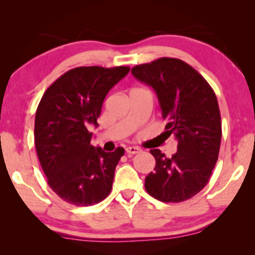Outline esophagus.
Returning a JSON list of instances; mask_svg holds the SVG:
<instances>
[{
  "mask_svg": "<svg viewBox=\"0 0 255 255\" xmlns=\"http://www.w3.org/2000/svg\"><path fill=\"white\" fill-rule=\"evenodd\" d=\"M141 151V149H138L137 146H128L126 148V152L129 153V155H135V153H138Z\"/></svg>",
  "mask_w": 255,
  "mask_h": 255,
  "instance_id": "obj_1",
  "label": "esophagus"
}]
</instances>
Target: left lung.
<instances>
[{"label":"left lung","instance_id":"left-lung-1","mask_svg":"<svg viewBox=\"0 0 255 255\" xmlns=\"http://www.w3.org/2000/svg\"><path fill=\"white\" fill-rule=\"evenodd\" d=\"M131 74L155 90L167 120L164 134L178 141L170 158L159 149L150 150L156 166L145 177V191L163 202L191 199L208 184L218 159L222 121L216 95L194 68L173 57L138 64Z\"/></svg>","mask_w":255,"mask_h":255}]
</instances>
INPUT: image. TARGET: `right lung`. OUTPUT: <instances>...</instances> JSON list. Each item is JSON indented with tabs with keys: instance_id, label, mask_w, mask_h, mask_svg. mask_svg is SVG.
<instances>
[{
	"instance_id": "add662e5",
	"label": "right lung",
	"mask_w": 255,
	"mask_h": 255,
	"mask_svg": "<svg viewBox=\"0 0 255 255\" xmlns=\"http://www.w3.org/2000/svg\"><path fill=\"white\" fill-rule=\"evenodd\" d=\"M129 67L74 68L45 91L34 121V143L49 187L75 206H92L112 189L125 149L105 152L91 145L104 99Z\"/></svg>"
}]
</instances>
